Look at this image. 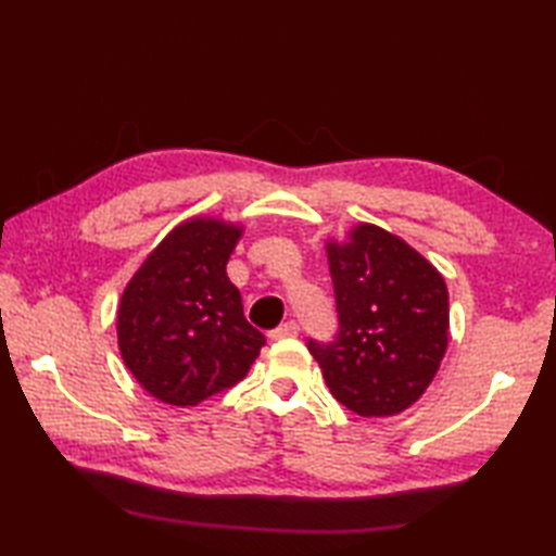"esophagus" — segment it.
Listing matches in <instances>:
<instances>
[{
	"label": "esophagus",
	"instance_id": "34e87169",
	"mask_svg": "<svg viewBox=\"0 0 556 556\" xmlns=\"http://www.w3.org/2000/svg\"><path fill=\"white\" fill-rule=\"evenodd\" d=\"M296 334H299V325L293 323V320H289L285 325H279L277 329H271L269 339L271 341H279V339H291V337H296Z\"/></svg>",
	"mask_w": 556,
	"mask_h": 556
}]
</instances>
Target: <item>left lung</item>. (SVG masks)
Returning a JSON list of instances; mask_svg holds the SVG:
<instances>
[{"label": "left lung", "instance_id": "obj_1", "mask_svg": "<svg viewBox=\"0 0 556 556\" xmlns=\"http://www.w3.org/2000/svg\"><path fill=\"white\" fill-rule=\"evenodd\" d=\"M339 332L308 351L329 392L363 418H387L425 394L448 341L444 277L418 251L375 224L327 243Z\"/></svg>", "mask_w": 556, "mask_h": 556}]
</instances>
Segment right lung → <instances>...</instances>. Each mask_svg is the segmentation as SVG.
Returning <instances> with one entry per match:
<instances>
[{
  "instance_id": "1",
  "label": "right lung",
  "mask_w": 556,
  "mask_h": 556,
  "mask_svg": "<svg viewBox=\"0 0 556 556\" xmlns=\"http://www.w3.org/2000/svg\"><path fill=\"white\" fill-rule=\"evenodd\" d=\"M241 233L239 224L186 219L164 236L122 293V358L164 404L198 406L233 387L265 346L227 277Z\"/></svg>"
}]
</instances>
